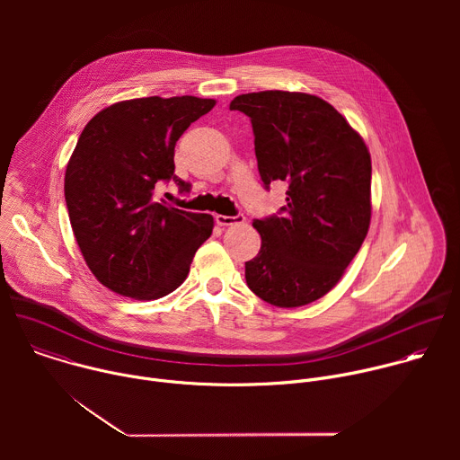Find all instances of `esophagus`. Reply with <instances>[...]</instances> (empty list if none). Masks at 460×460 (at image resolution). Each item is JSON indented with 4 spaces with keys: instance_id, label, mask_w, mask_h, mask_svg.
<instances>
[{
    "instance_id": "obj_1",
    "label": "esophagus",
    "mask_w": 460,
    "mask_h": 460,
    "mask_svg": "<svg viewBox=\"0 0 460 460\" xmlns=\"http://www.w3.org/2000/svg\"><path fill=\"white\" fill-rule=\"evenodd\" d=\"M215 222L222 227L226 226H238V224H243L245 222V217L243 215H234V217H226V215H217L215 217Z\"/></svg>"
}]
</instances>
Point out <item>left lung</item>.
<instances>
[{"label":"left lung","mask_w":460,"mask_h":460,"mask_svg":"<svg viewBox=\"0 0 460 460\" xmlns=\"http://www.w3.org/2000/svg\"><path fill=\"white\" fill-rule=\"evenodd\" d=\"M229 109L251 119L264 187L289 185L280 213L252 222L261 245L245 261V282L277 307L311 304L337 286L367 234L369 151L346 118L313 94L249 93Z\"/></svg>","instance_id":"1"}]
</instances>
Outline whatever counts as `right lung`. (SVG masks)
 <instances>
[{"mask_svg":"<svg viewBox=\"0 0 460 460\" xmlns=\"http://www.w3.org/2000/svg\"><path fill=\"white\" fill-rule=\"evenodd\" d=\"M215 100L196 96L137 98L100 111L82 130L65 171V202L93 275L111 291L156 300L187 277L213 233V217L158 202L160 181L180 190L174 146Z\"/></svg>","mask_w":460,"mask_h":460,"instance_id":"obj_1","label":"right lung"}]
</instances>
